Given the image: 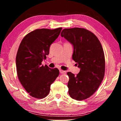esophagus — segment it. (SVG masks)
I'll list each match as a JSON object with an SVG mask.
<instances>
[{"instance_id": "1", "label": "esophagus", "mask_w": 121, "mask_h": 121, "mask_svg": "<svg viewBox=\"0 0 121 121\" xmlns=\"http://www.w3.org/2000/svg\"><path fill=\"white\" fill-rule=\"evenodd\" d=\"M60 73H64V74H65V73H66V71L62 70H60Z\"/></svg>"}]
</instances>
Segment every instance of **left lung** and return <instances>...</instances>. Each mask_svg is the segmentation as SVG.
<instances>
[{
	"mask_svg": "<svg viewBox=\"0 0 121 121\" xmlns=\"http://www.w3.org/2000/svg\"><path fill=\"white\" fill-rule=\"evenodd\" d=\"M61 36L73 44L72 58L80 68L76 76L67 73L69 95L78 101L85 100L95 93L104 79L105 59L103 48L97 36L85 29H64Z\"/></svg>",
	"mask_w": 121,
	"mask_h": 121,
	"instance_id": "obj_1",
	"label": "left lung"
}]
</instances>
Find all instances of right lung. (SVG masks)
I'll return each instance as SVG.
<instances>
[{
  "mask_svg": "<svg viewBox=\"0 0 121 121\" xmlns=\"http://www.w3.org/2000/svg\"><path fill=\"white\" fill-rule=\"evenodd\" d=\"M62 28L40 29L29 32L22 40L16 57V70L22 85L31 97L45 98L51 84L59 75L58 69L42 65L49 54L51 44L58 37Z\"/></svg>",
  "mask_w": 121,
  "mask_h": 121,
  "instance_id": "obj_1",
  "label": "right lung"
}]
</instances>
